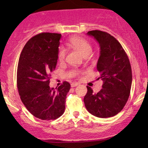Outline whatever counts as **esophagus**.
<instances>
[{
  "label": "esophagus",
  "mask_w": 148,
  "mask_h": 148,
  "mask_svg": "<svg viewBox=\"0 0 148 148\" xmlns=\"http://www.w3.org/2000/svg\"><path fill=\"white\" fill-rule=\"evenodd\" d=\"M79 85V84L78 83H75V82H73V83H72L71 84V87L72 88H74V87H76L77 86H78Z\"/></svg>",
  "instance_id": "esophagus-1"
}]
</instances>
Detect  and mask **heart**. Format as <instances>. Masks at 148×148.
<instances>
[{"label": "heart", "mask_w": 148, "mask_h": 148, "mask_svg": "<svg viewBox=\"0 0 148 148\" xmlns=\"http://www.w3.org/2000/svg\"><path fill=\"white\" fill-rule=\"evenodd\" d=\"M69 45L77 50L83 54V56H88L90 55L91 52H92V47L90 43L87 41L86 39L83 38L82 37H79V36H74L71 38L69 41ZM66 52L65 48L62 46H60L58 50V54H57V58L59 61H62L64 60V58H65ZM73 73L77 74V71L76 70L73 71Z\"/></svg>", "instance_id": "heart-1"}]
</instances>
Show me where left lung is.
<instances>
[{
  "label": "left lung",
  "mask_w": 148,
  "mask_h": 148,
  "mask_svg": "<svg viewBox=\"0 0 148 148\" xmlns=\"http://www.w3.org/2000/svg\"><path fill=\"white\" fill-rule=\"evenodd\" d=\"M100 44V55L97 63L103 81L102 89L95 94L90 87L84 97L88 111L99 118H108L120 112L128 100L132 84V71L128 56L114 37L107 32H88Z\"/></svg>",
  "instance_id": "left-lung-1"
}]
</instances>
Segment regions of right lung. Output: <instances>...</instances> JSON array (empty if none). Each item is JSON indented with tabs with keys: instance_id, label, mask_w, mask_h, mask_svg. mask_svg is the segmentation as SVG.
I'll use <instances>...</instances> for the list:
<instances>
[{
	"instance_id": "add662e5",
	"label": "right lung",
	"mask_w": 148,
	"mask_h": 148,
	"mask_svg": "<svg viewBox=\"0 0 148 148\" xmlns=\"http://www.w3.org/2000/svg\"><path fill=\"white\" fill-rule=\"evenodd\" d=\"M61 34L40 33L28 40L20 54L17 86L20 98L36 118L58 119L65 109L66 94L71 85L62 82L58 88H50L51 73L57 63Z\"/></svg>"
}]
</instances>
